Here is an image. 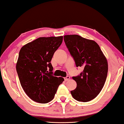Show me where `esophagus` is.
<instances>
[{
	"instance_id": "esophagus-1",
	"label": "esophagus",
	"mask_w": 124,
	"mask_h": 124,
	"mask_svg": "<svg viewBox=\"0 0 124 124\" xmlns=\"http://www.w3.org/2000/svg\"><path fill=\"white\" fill-rule=\"evenodd\" d=\"M70 79V76H67V77H66L65 78H64V80H65L66 81H68Z\"/></svg>"
}]
</instances>
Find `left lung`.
I'll list each match as a JSON object with an SVG mask.
<instances>
[{
	"mask_svg": "<svg viewBox=\"0 0 124 124\" xmlns=\"http://www.w3.org/2000/svg\"><path fill=\"white\" fill-rule=\"evenodd\" d=\"M64 40L76 67H83L80 75L72 77L77 87L71 91L78 101L88 102L99 95L106 80L108 63L100 47L94 40L78 35H66Z\"/></svg>",
	"mask_w": 124,
	"mask_h": 124,
	"instance_id": "1",
	"label": "left lung"
}]
</instances>
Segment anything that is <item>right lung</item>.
Segmentation results:
<instances>
[{
  "label": "right lung",
  "mask_w": 124,
  "mask_h": 124,
  "mask_svg": "<svg viewBox=\"0 0 124 124\" xmlns=\"http://www.w3.org/2000/svg\"><path fill=\"white\" fill-rule=\"evenodd\" d=\"M63 36L40 37L22 47L16 64L21 85L30 99L46 103L52 100L62 77L53 76L51 63Z\"/></svg>",
  "instance_id": "obj_1"
}]
</instances>
